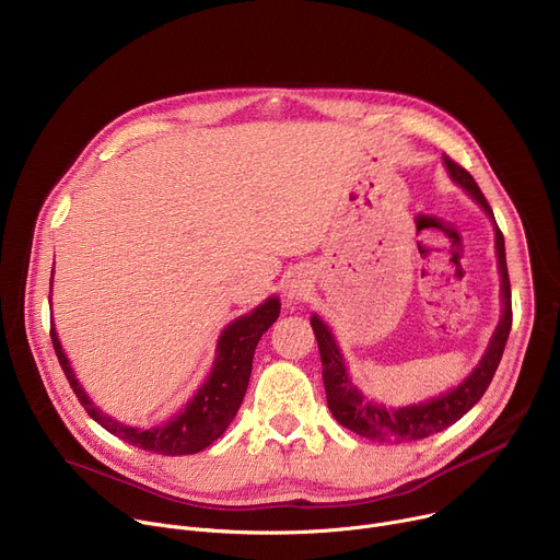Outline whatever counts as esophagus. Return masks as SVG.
<instances>
[{
    "label": "esophagus",
    "instance_id": "1",
    "mask_svg": "<svg viewBox=\"0 0 560 560\" xmlns=\"http://www.w3.org/2000/svg\"><path fill=\"white\" fill-rule=\"evenodd\" d=\"M305 288H307L305 279H303L301 275H292V277L285 281V296L296 301V299H301V296L305 294Z\"/></svg>",
    "mask_w": 560,
    "mask_h": 560
}]
</instances>
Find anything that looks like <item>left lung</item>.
Here are the masks:
<instances>
[{
	"instance_id": "left-lung-1",
	"label": "left lung",
	"mask_w": 560,
	"mask_h": 560,
	"mask_svg": "<svg viewBox=\"0 0 560 560\" xmlns=\"http://www.w3.org/2000/svg\"><path fill=\"white\" fill-rule=\"evenodd\" d=\"M445 168L460 188H465L471 199L481 206L488 217L494 223L497 232V257H499V272H501V299H503V316L492 335V341L471 374L454 389L432 398V401L419 404V406H406V408H385L381 404H372L368 398L352 385L348 376L346 361L337 348V341L330 332V328L312 314L310 324L318 343V354H322V365H324V385H326V396H328V408L332 417L348 430L374 439V441H419L425 436H432L436 432H443L445 428L454 425L463 415H467L481 396L486 394L488 385L492 383V376L501 363L510 328H512V290H510V275H508V261H505V242H503V232L497 225L494 212L483 197L481 188L474 182V177L452 162L450 156H443Z\"/></svg>"
}]
</instances>
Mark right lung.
I'll return each mask as SVG.
<instances>
[{
	"mask_svg": "<svg viewBox=\"0 0 560 560\" xmlns=\"http://www.w3.org/2000/svg\"><path fill=\"white\" fill-rule=\"evenodd\" d=\"M279 312H281L279 299L270 296L250 314L234 318V322L221 332L212 372L206 378V383L199 387V392L192 396V401L168 423H162L150 430L128 428L110 419L108 415H104L74 378V372L61 350V343L57 339L52 324H50V339H52V348L59 359V365L74 396L79 398V404L84 406V410L104 430L145 452L182 456V454H197L206 450L228 430L230 421L234 419L238 406H242L246 396L257 343L261 335L277 322Z\"/></svg>",
	"mask_w": 560,
	"mask_h": 560,
	"instance_id": "right-lung-1",
	"label": "right lung"
}]
</instances>
